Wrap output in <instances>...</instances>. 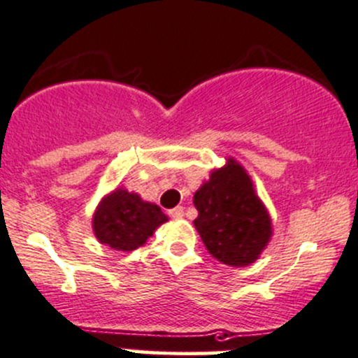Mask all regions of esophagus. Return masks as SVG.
Segmentation results:
<instances>
[{"mask_svg": "<svg viewBox=\"0 0 358 358\" xmlns=\"http://www.w3.org/2000/svg\"><path fill=\"white\" fill-rule=\"evenodd\" d=\"M169 215H171L172 219H180L184 215V208L182 207L172 208V210H169Z\"/></svg>", "mask_w": 358, "mask_h": 358, "instance_id": "34e87169", "label": "esophagus"}]
</instances>
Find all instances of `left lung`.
Listing matches in <instances>:
<instances>
[{
  "instance_id": "left-lung-1",
  "label": "left lung",
  "mask_w": 358,
  "mask_h": 358,
  "mask_svg": "<svg viewBox=\"0 0 358 358\" xmlns=\"http://www.w3.org/2000/svg\"><path fill=\"white\" fill-rule=\"evenodd\" d=\"M194 228L208 252L228 266H247L261 256L273 235L271 217L245 169L228 158L196 189Z\"/></svg>"
}]
</instances>
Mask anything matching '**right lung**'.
<instances>
[{"mask_svg": "<svg viewBox=\"0 0 358 358\" xmlns=\"http://www.w3.org/2000/svg\"><path fill=\"white\" fill-rule=\"evenodd\" d=\"M169 217L157 203L143 200L134 191L116 187L99 201L92 217L95 238L113 250L139 249L153 236L155 229Z\"/></svg>", "mask_w": 358, "mask_h": 358, "instance_id": "1", "label": "right lung"}]
</instances>
